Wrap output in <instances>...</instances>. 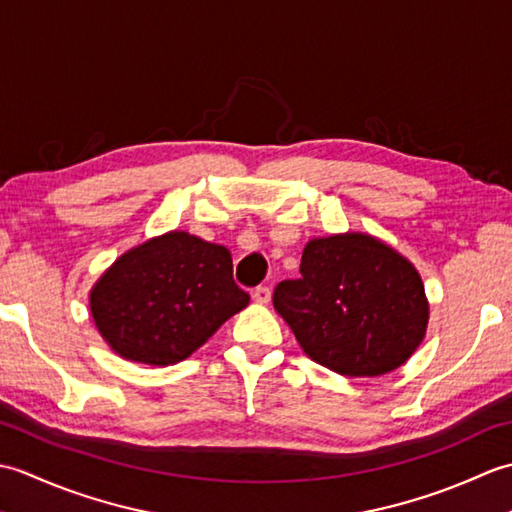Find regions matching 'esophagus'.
I'll use <instances>...</instances> for the list:
<instances>
[{"label": "esophagus", "instance_id": "obj_1", "mask_svg": "<svg viewBox=\"0 0 512 512\" xmlns=\"http://www.w3.org/2000/svg\"><path fill=\"white\" fill-rule=\"evenodd\" d=\"M253 301L259 303V306H266V303L270 301V288L268 286H257L253 290Z\"/></svg>", "mask_w": 512, "mask_h": 512}]
</instances>
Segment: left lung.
<instances>
[{
    "mask_svg": "<svg viewBox=\"0 0 512 512\" xmlns=\"http://www.w3.org/2000/svg\"><path fill=\"white\" fill-rule=\"evenodd\" d=\"M301 277L273 306L301 350L341 376H383L418 350L429 323L422 279L407 257L365 233L310 239Z\"/></svg>",
    "mask_w": 512,
    "mask_h": 512,
    "instance_id": "obj_1",
    "label": "left lung"
}]
</instances>
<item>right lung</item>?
<instances>
[{
  "mask_svg": "<svg viewBox=\"0 0 512 512\" xmlns=\"http://www.w3.org/2000/svg\"><path fill=\"white\" fill-rule=\"evenodd\" d=\"M228 248L171 231L127 250L90 290L96 330L127 361L173 365L248 306Z\"/></svg>",
  "mask_w": 512,
  "mask_h": 512,
  "instance_id": "obj_1",
  "label": "right lung"
}]
</instances>
